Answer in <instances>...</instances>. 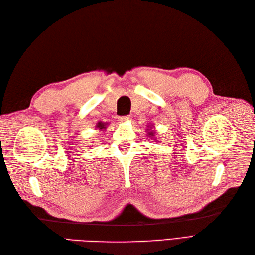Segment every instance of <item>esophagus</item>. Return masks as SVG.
<instances>
[{"label":"esophagus","instance_id":"esophagus-1","mask_svg":"<svg viewBox=\"0 0 255 255\" xmlns=\"http://www.w3.org/2000/svg\"><path fill=\"white\" fill-rule=\"evenodd\" d=\"M129 119H130V116H121V117L118 118V120H119L120 122H127V121H128Z\"/></svg>","mask_w":255,"mask_h":255}]
</instances>
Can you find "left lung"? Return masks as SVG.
Masks as SVG:
<instances>
[{
	"label": "left lung",
	"mask_w": 255,
	"mask_h": 255,
	"mask_svg": "<svg viewBox=\"0 0 255 255\" xmlns=\"http://www.w3.org/2000/svg\"><path fill=\"white\" fill-rule=\"evenodd\" d=\"M150 135H151V136H153V133H152V132H151V133H150Z\"/></svg>",
	"instance_id": "obj_1"
}]
</instances>
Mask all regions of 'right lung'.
I'll return each instance as SVG.
<instances>
[{"mask_svg": "<svg viewBox=\"0 0 255 255\" xmlns=\"http://www.w3.org/2000/svg\"><path fill=\"white\" fill-rule=\"evenodd\" d=\"M97 128H98L99 129H104V128H106V123L99 122L98 125H97Z\"/></svg>", "mask_w": 255, "mask_h": 255, "instance_id": "obj_1", "label": "right lung"}]
</instances>
